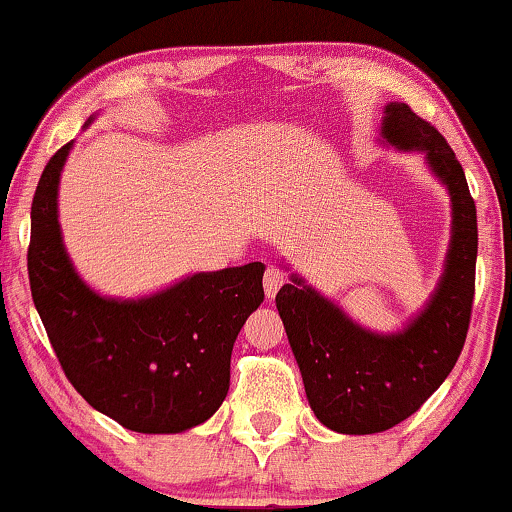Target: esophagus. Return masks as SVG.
<instances>
[{
    "mask_svg": "<svg viewBox=\"0 0 512 512\" xmlns=\"http://www.w3.org/2000/svg\"><path fill=\"white\" fill-rule=\"evenodd\" d=\"M283 283H286V271H283L281 267H276V264H269L267 271H264V278H262V286H264V293H267V297H274Z\"/></svg>",
    "mask_w": 512,
    "mask_h": 512,
    "instance_id": "obj_1",
    "label": "esophagus"
}]
</instances>
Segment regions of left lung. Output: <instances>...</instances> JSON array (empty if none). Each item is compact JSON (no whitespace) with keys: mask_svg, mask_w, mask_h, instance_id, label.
<instances>
[{"mask_svg":"<svg viewBox=\"0 0 512 512\" xmlns=\"http://www.w3.org/2000/svg\"><path fill=\"white\" fill-rule=\"evenodd\" d=\"M380 144L423 153L451 198V238L435 290L404 328L378 333L290 274L276 295L314 416L340 435H373L416 413L456 366L468 335L477 262V212L456 153L406 103L383 108ZM288 269V267H286Z\"/></svg>","mask_w":512,"mask_h":512,"instance_id":"8db88e82","label":"left lung"}]
</instances>
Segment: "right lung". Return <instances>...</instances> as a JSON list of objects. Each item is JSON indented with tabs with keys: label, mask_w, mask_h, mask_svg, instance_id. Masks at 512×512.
I'll return each instance as SVG.
<instances>
[{
	"label": "right lung",
	"mask_w": 512,
	"mask_h": 512,
	"mask_svg": "<svg viewBox=\"0 0 512 512\" xmlns=\"http://www.w3.org/2000/svg\"><path fill=\"white\" fill-rule=\"evenodd\" d=\"M94 115L87 120L89 127ZM73 141L44 167L30 212L32 302L58 361L92 409L144 435L205 423L229 392L231 349L264 300V264L184 276L158 293L108 297L77 274L58 222Z\"/></svg>",
	"instance_id": "add662e5"
}]
</instances>
